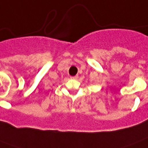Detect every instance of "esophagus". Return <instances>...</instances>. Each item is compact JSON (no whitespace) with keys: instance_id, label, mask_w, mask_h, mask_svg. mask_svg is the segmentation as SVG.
<instances>
[{"instance_id":"34e87169","label":"esophagus","mask_w":148,"mask_h":148,"mask_svg":"<svg viewBox=\"0 0 148 148\" xmlns=\"http://www.w3.org/2000/svg\"><path fill=\"white\" fill-rule=\"evenodd\" d=\"M72 79H74V80H76V79L78 78V76L77 75H76V76H74V77H71Z\"/></svg>"}]
</instances>
